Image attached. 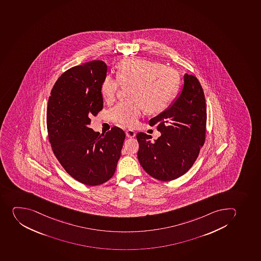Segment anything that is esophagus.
I'll use <instances>...</instances> for the list:
<instances>
[{
    "label": "esophagus",
    "mask_w": 261,
    "mask_h": 261,
    "mask_svg": "<svg viewBox=\"0 0 261 261\" xmlns=\"http://www.w3.org/2000/svg\"><path fill=\"white\" fill-rule=\"evenodd\" d=\"M135 135H136V133H135L134 130H126V136H127V138H134V137H135Z\"/></svg>",
    "instance_id": "34e87169"
}]
</instances>
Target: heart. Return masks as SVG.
Returning <instances> with one entry per match:
<instances>
[{
    "label": "heart",
    "mask_w": 261,
    "mask_h": 261,
    "mask_svg": "<svg viewBox=\"0 0 261 261\" xmlns=\"http://www.w3.org/2000/svg\"><path fill=\"white\" fill-rule=\"evenodd\" d=\"M180 84L178 72L173 68L144 59L122 60L117 68V78L107 75L100 85L104 100L112 102L120 86H129V100L117 104L110 112L114 122L126 127L138 122L144 110L161 113L175 97Z\"/></svg>",
    "instance_id": "1"
}]
</instances>
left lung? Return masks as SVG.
<instances>
[{
	"label": "left lung",
	"instance_id": "1",
	"mask_svg": "<svg viewBox=\"0 0 261 261\" xmlns=\"http://www.w3.org/2000/svg\"><path fill=\"white\" fill-rule=\"evenodd\" d=\"M206 109L203 90L196 77L185 74L184 86L166 110L149 120L161 135L154 141L137 134L138 159L154 179L169 181L192 168L206 139Z\"/></svg>",
	"mask_w": 261,
	"mask_h": 261
}]
</instances>
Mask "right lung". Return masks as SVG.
<instances>
[{
  "label": "right lung",
  "instance_id": "obj_1",
  "mask_svg": "<svg viewBox=\"0 0 261 261\" xmlns=\"http://www.w3.org/2000/svg\"><path fill=\"white\" fill-rule=\"evenodd\" d=\"M108 66L101 60L70 68L55 82L47 108V129L54 153L65 171L86 186L110 179L121 156L125 134L112 127L105 134L89 125L102 110L100 85Z\"/></svg>",
  "mask_w": 261,
  "mask_h": 261
}]
</instances>
